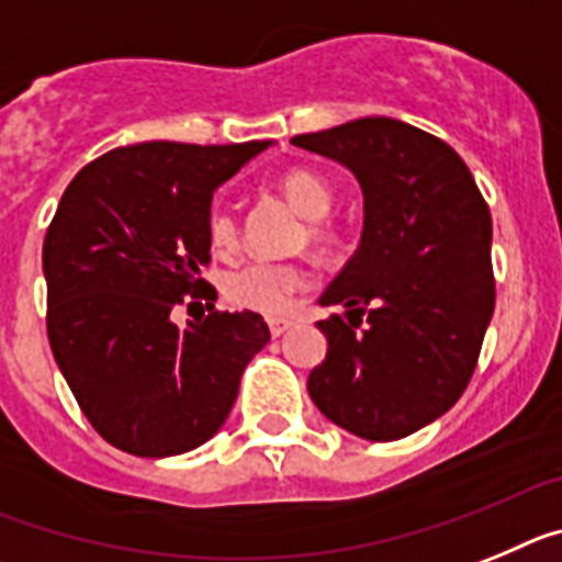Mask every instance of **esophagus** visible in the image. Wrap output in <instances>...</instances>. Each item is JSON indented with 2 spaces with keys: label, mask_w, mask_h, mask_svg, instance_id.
I'll return each mask as SVG.
<instances>
[{
  "label": "esophagus",
  "mask_w": 562,
  "mask_h": 562,
  "mask_svg": "<svg viewBox=\"0 0 562 562\" xmlns=\"http://www.w3.org/2000/svg\"><path fill=\"white\" fill-rule=\"evenodd\" d=\"M288 328H291V319H282V316H271V319H268V330H271V336H282Z\"/></svg>",
  "instance_id": "esophagus-1"
}]
</instances>
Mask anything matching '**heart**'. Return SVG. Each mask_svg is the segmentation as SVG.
<instances>
[{
    "instance_id": "obj_1",
    "label": "heart",
    "mask_w": 562,
    "mask_h": 562,
    "mask_svg": "<svg viewBox=\"0 0 562 562\" xmlns=\"http://www.w3.org/2000/svg\"><path fill=\"white\" fill-rule=\"evenodd\" d=\"M280 189L288 203L308 221H322L334 209V187L322 175L311 172V169L285 172L280 178ZM206 228L209 240L217 251H234L237 248L240 226H237V217L228 206H223V203L212 206ZM308 234L311 243L319 248L334 243V232L325 223H314ZM308 282L311 277L302 266H291V262H243V266L232 268L223 277V294L240 308L260 311V314H282L291 296L300 294L302 288H308Z\"/></svg>"
}]
</instances>
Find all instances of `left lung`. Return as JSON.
<instances>
[{"label":"left lung","instance_id":"left-lung-1","mask_svg":"<svg viewBox=\"0 0 562 562\" xmlns=\"http://www.w3.org/2000/svg\"><path fill=\"white\" fill-rule=\"evenodd\" d=\"M353 172L362 243L319 296L325 362L308 375L322 416L396 441L443 416L475 370L495 311L492 217L461 155L396 119H356L291 138Z\"/></svg>","mask_w":562,"mask_h":562}]
</instances>
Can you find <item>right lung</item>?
<instances>
[{
  "mask_svg": "<svg viewBox=\"0 0 562 562\" xmlns=\"http://www.w3.org/2000/svg\"><path fill=\"white\" fill-rule=\"evenodd\" d=\"M268 146H119L61 194L42 248L53 359L99 436L130 456L206 443L271 339L254 311L172 322L183 296L209 294L200 266L214 192Z\"/></svg>",
  "mask_w": 562,
  "mask_h": 562,
  "instance_id": "obj_1",
  "label": "right lung"
}]
</instances>
